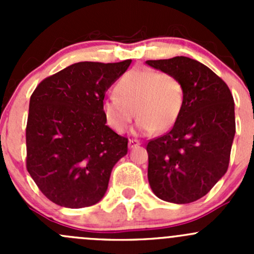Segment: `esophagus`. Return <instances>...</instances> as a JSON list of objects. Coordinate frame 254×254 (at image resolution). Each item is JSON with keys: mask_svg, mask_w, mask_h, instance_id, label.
I'll return each instance as SVG.
<instances>
[{"mask_svg": "<svg viewBox=\"0 0 254 254\" xmlns=\"http://www.w3.org/2000/svg\"><path fill=\"white\" fill-rule=\"evenodd\" d=\"M140 145V141H137V140H135V139H130L129 140V147L130 148H134V147H136V146H139Z\"/></svg>", "mask_w": 254, "mask_h": 254, "instance_id": "1", "label": "esophagus"}]
</instances>
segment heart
<instances>
[{
	"instance_id": "heart-1",
	"label": "heart",
	"mask_w": 254,
	"mask_h": 254,
	"mask_svg": "<svg viewBox=\"0 0 254 254\" xmlns=\"http://www.w3.org/2000/svg\"><path fill=\"white\" fill-rule=\"evenodd\" d=\"M115 96L102 102L106 123L114 131L124 132L132 117L141 134L168 131L181 115L184 89L179 79L170 73L134 68L115 84Z\"/></svg>"
}]
</instances>
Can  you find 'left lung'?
Returning <instances> with one entry per match:
<instances>
[{
    "instance_id": "left-lung-1",
    "label": "left lung",
    "mask_w": 254,
    "mask_h": 254,
    "mask_svg": "<svg viewBox=\"0 0 254 254\" xmlns=\"http://www.w3.org/2000/svg\"><path fill=\"white\" fill-rule=\"evenodd\" d=\"M148 66L179 79L181 115L170 132L147 143V178L153 194L168 203L203 198L226 173L235 124L231 91L209 67L186 56L147 60Z\"/></svg>"
}]
</instances>
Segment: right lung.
<instances>
[{"label":"right lung","instance_id":"1","mask_svg":"<svg viewBox=\"0 0 254 254\" xmlns=\"http://www.w3.org/2000/svg\"><path fill=\"white\" fill-rule=\"evenodd\" d=\"M131 64L82 61L39 83L30 97L25 141L27 170L53 203L91 206L108 189L127 139L106 124L102 102Z\"/></svg>","mask_w":254,"mask_h":254}]
</instances>
